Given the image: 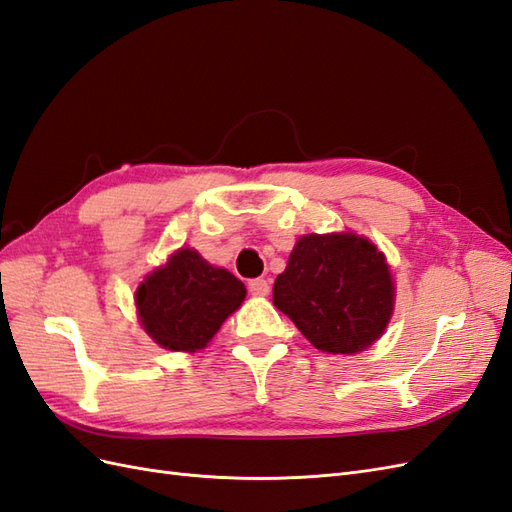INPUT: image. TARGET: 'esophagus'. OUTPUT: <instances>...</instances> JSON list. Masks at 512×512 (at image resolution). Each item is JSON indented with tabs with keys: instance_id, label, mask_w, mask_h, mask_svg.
Wrapping results in <instances>:
<instances>
[{
	"instance_id": "esophagus-1",
	"label": "esophagus",
	"mask_w": 512,
	"mask_h": 512,
	"mask_svg": "<svg viewBox=\"0 0 512 512\" xmlns=\"http://www.w3.org/2000/svg\"><path fill=\"white\" fill-rule=\"evenodd\" d=\"M248 291H251L253 296H268L270 283L266 279H253V281H248Z\"/></svg>"
}]
</instances>
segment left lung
Returning <instances> with one entry per match:
<instances>
[{
  "label": "left lung",
  "instance_id": "1",
  "mask_svg": "<svg viewBox=\"0 0 512 512\" xmlns=\"http://www.w3.org/2000/svg\"><path fill=\"white\" fill-rule=\"evenodd\" d=\"M272 291L276 309L328 354H358L373 345L394 309L386 257L356 233L302 236Z\"/></svg>",
  "mask_w": 512,
  "mask_h": 512
}]
</instances>
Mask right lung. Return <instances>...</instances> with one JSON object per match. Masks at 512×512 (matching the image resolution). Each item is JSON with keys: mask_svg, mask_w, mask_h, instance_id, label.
I'll use <instances>...</instances> for the list:
<instances>
[{"mask_svg": "<svg viewBox=\"0 0 512 512\" xmlns=\"http://www.w3.org/2000/svg\"><path fill=\"white\" fill-rule=\"evenodd\" d=\"M244 298V283L208 264L195 248L175 251L165 266L145 276L135 294L143 330L171 352L206 347Z\"/></svg>", "mask_w": 512, "mask_h": 512, "instance_id": "1", "label": "right lung"}]
</instances>
